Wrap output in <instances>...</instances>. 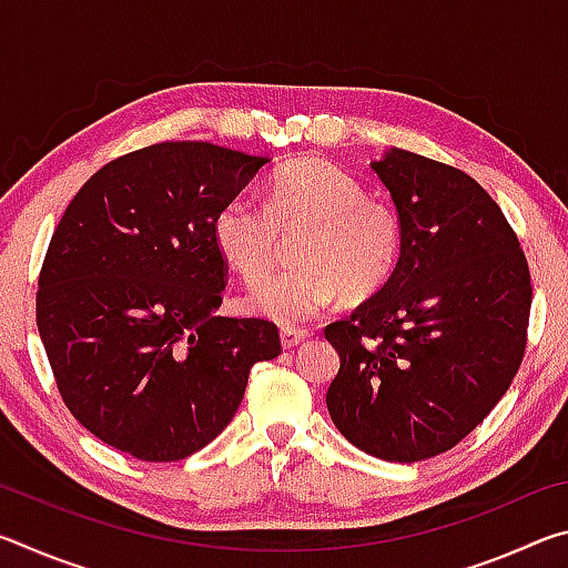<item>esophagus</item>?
I'll list each match as a JSON object with an SVG mask.
<instances>
[{
  "label": "esophagus",
  "instance_id": "1",
  "mask_svg": "<svg viewBox=\"0 0 568 568\" xmlns=\"http://www.w3.org/2000/svg\"><path fill=\"white\" fill-rule=\"evenodd\" d=\"M307 338H311V331H297V328H283L281 331L283 348H295V345L305 343Z\"/></svg>",
  "mask_w": 568,
  "mask_h": 568
}]
</instances>
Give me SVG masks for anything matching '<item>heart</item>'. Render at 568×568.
Segmentation results:
<instances>
[{
	"mask_svg": "<svg viewBox=\"0 0 568 568\" xmlns=\"http://www.w3.org/2000/svg\"><path fill=\"white\" fill-rule=\"evenodd\" d=\"M303 227L293 271L275 273L247 293L245 307L277 325H301L328 311L341 291L376 293L396 271L403 230L388 205L368 200L361 182L328 160H293L265 187V207L237 195L210 225L217 255L245 283L271 271L277 230Z\"/></svg>",
	"mask_w": 568,
	"mask_h": 568,
	"instance_id": "heart-1",
	"label": "heart"
}]
</instances>
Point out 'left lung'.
Returning <instances> with one entry per match:
<instances>
[{"label": "left lung", "instance_id": "left-lung-1", "mask_svg": "<svg viewBox=\"0 0 568 568\" xmlns=\"http://www.w3.org/2000/svg\"><path fill=\"white\" fill-rule=\"evenodd\" d=\"M371 168L398 210L400 257L325 328L341 355L325 403L355 448L413 464L454 448L511 386L531 275L501 207L466 172L398 148Z\"/></svg>", "mask_w": 568, "mask_h": 568}]
</instances>
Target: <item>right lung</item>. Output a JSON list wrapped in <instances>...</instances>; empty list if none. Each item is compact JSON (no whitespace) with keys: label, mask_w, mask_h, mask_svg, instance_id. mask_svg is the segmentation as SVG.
<instances>
[{"label":"right lung","mask_w":568,"mask_h":568,"mask_svg":"<svg viewBox=\"0 0 568 568\" xmlns=\"http://www.w3.org/2000/svg\"><path fill=\"white\" fill-rule=\"evenodd\" d=\"M267 158L160 142L112 160L67 205L47 247L37 328L64 406L90 434L168 464L207 446L281 355L277 325L223 318L213 217Z\"/></svg>","instance_id":"obj_1"}]
</instances>
